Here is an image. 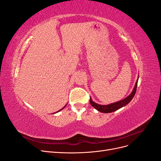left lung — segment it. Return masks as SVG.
<instances>
[{"label":"left lung","mask_w":161,"mask_h":161,"mask_svg":"<svg viewBox=\"0 0 161 161\" xmlns=\"http://www.w3.org/2000/svg\"><path fill=\"white\" fill-rule=\"evenodd\" d=\"M137 85H138V80H137V82H136L135 86L132 92H131V93L124 99L119 101L118 102H115V103H111L109 105H99L95 103V102L92 101V99L90 98V103L94 108H95L97 110H98L100 112H102V113H111V112L118 110L130 103V101L133 99L134 95L136 94V89H137Z\"/></svg>","instance_id":"8db88e82"}]
</instances>
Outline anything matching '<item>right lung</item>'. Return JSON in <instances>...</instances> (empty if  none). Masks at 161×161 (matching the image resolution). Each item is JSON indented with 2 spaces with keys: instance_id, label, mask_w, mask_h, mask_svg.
<instances>
[{
  "instance_id": "add662e5",
  "label": "right lung",
  "mask_w": 161,
  "mask_h": 161,
  "mask_svg": "<svg viewBox=\"0 0 161 161\" xmlns=\"http://www.w3.org/2000/svg\"><path fill=\"white\" fill-rule=\"evenodd\" d=\"M65 107H66V105H65V106H64V108H62V109H64V108H65ZM62 109H60V110H62ZM60 110H59V111H60Z\"/></svg>"
}]
</instances>
